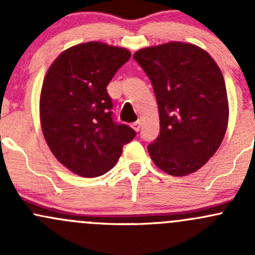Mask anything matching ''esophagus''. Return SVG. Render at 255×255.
<instances>
[{
  "label": "esophagus",
  "instance_id": "1",
  "mask_svg": "<svg viewBox=\"0 0 255 255\" xmlns=\"http://www.w3.org/2000/svg\"><path fill=\"white\" fill-rule=\"evenodd\" d=\"M130 127H132L133 129L135 130V132H138V130L140 129V122H139V121H137V122L132 123V126H130Z\"/></svg>",
  "mask_w": 255,
  "mask_h": 255
}]
</instances>
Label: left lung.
<instances>
[{
	"label": "left lung",
	"instance_id": "1",
	"mask_svg": "<svg viewBox=\"0 0 255 255\" xmlns=\"http://www.w3.org/2000/svg\"><path fill=\"white\" fill-rule=\"evenodd\" d=\"M151 85L160 133L148 145L154 164L173 176L195 173L216 153L228 123L225 80L212 58L194 44L171 42L133 55Z\"/></svg>",
	"mask_w": 255,
	"mask_h": 255
}]
</instances>
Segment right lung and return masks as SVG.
Returning a JSON list of instances; mask_svg holds the SVG:
<instances>
[{"label":"right lung","mask_w":255,"mask_h":255,"mask_svg":"<svg viewBox=\"0 0 255 255\" xmlns=\"http://www.w3.org/2000/svg\"><path fill=\"white\" fill-rule=\"evenodd\" d=\"M127 49L99 42L75 45L49 68L40 94V122L51 153L82 177L104 175L120 159L135 130L118 125L107 92Z\"/></svg>","instance_id":"add662e5"}]
</instances>
